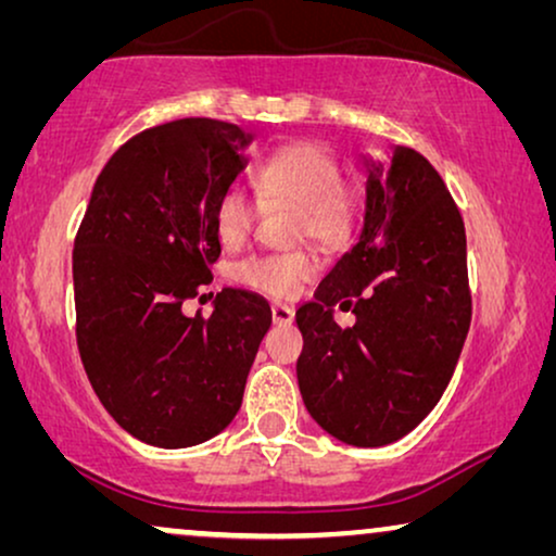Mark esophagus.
I'll list each match as a JSON object with an SVG mask.
<instances>
[{
    "label": "esophagus",
    "mask_w": 556,
    "mask_h": 556,
    "mask_svg": "<svg viewBox=\"0 0 556 556\" xmlns=\"http://www.w3.org/2000/svg\"><path fill=\"white\" fill-rule=\"evenodd\" d=\"M270 314H273V324H276V326H288V324H293L295 311L291 306H286V303H273Z\"/></svg>",
    "instance_id": "obj_1"
}]
</instances>
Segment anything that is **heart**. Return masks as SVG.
Masks as SVG:
<instances>
[{
  "label": "heart",
  "instance_id": "heart-1",
  "mask_svg": "<svg viewBox=\"0 0 556 556\" xmlns=\"http://www.w3.org/2000/svg\"><path fill=\"white\" fill-rule=\"evenodd\" d=\"M265 202H283L299 210L295 238H311L321 248H337L352 227V194L341 185V166L331 151L311 141H295L265 156L253 174ZM255 225V207L240 189H227L215 204V232L225 248H240ZM314 255L293 253L250 255L235 265L238 283L268 295H288L301 280L314 276Z\"/></svg>",
  "mask_w": 556,
  "mask_h": 556
}]
</instances>
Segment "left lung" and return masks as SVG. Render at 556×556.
<instances>
[{
	"label": "left lung",
	"instance_id": "8db88e82",
	"mask_svg": "<svg viewBox=\"0 0 556 556\" xmlns=\"http://www.w3.org/2000/svg\"><path fill=\"white\" fill-rule=\"evenodd\" d=\"M359 238L295 311L303 405L356 447L390 445L443 397L470 329L466 227L415 149L364 156ZM357 324L341 330L332 306Z\"/></svg>",
	"mask_w": 556,
	"mask_h": 556
}]
</instances>
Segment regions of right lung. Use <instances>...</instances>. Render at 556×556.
<instances>
[{"label":"right lung","instance_id":"add662e5","mask_svg":"<svg viewBox=\"0 0 556 556\" xmlns=\"http://www.w3.org/2000/svg\"><path fill=\"white\" fill-rule=\"evenodd\" d=\"M253 136L181 118L126 141L98 174L73 250L78 349L90 387L128 435L189 447L238 415L270 329L263 295L225 288L207 318L181 303L219 257L215 204Z\"/></svg>","mask_w":556,"mask_h":556}]
</instances>
